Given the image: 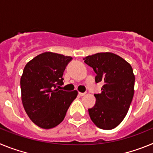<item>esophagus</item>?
<instances>
[{"mask_svg":"<svg viewBox=\"0 0 153 153\" xmlns=\"http://www.w3.org/2000/svg\"><path fill=\"white\" fill-rule=\"evenodd\" d=\"M85 94H86V93H80V92L79 93V95L80 96V97H83V96H84Z\"/></svg>","mask_w":153,"mask_h":153,"instance_id":"34e87169","label":"esophagus"}]
</instances>
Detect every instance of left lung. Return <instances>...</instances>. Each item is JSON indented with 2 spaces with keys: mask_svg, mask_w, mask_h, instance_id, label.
Here are the masks:
<instances>
[{
  "mask_svg": "<svg viewBox=\"0 0 153 153\" xmlns=\"http://www.w3.org/2000/svg\"><path fill=\"white\" fill-rule=\"evenodd\" d=\"M102 82V93L94 94L96 103L89 109L91 120L102 129H113L125 118L134 95L135 76L131 65L113 53H98L83 58Z\"/></svg>",
  "mask_w": 153,
  "mask_h": 153,
  "instance_id": "1",
  "label": "left lung"
}]
</instances>
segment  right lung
<instances>
[{"instance_id":"add662e5","label":"right lung","mask_w":153,"mask_h":153,"mask_svg":"<svg viewBox=\"0 0 153 153\" xmlns=\"http://www.w3.org/2000/svg\"><path fill=\"white\" fill-rule=\"evenodd\" d=\"M71 56L45 52L28 62L21 78V100L29 118L43 129L60 123L77 91L59 90Z\"/></svg>"}]
</instances>
